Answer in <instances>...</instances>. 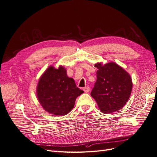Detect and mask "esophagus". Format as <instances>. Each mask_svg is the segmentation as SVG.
Masks as SVG:
<instances>
[{"label": "esophagus", "mask_w": 157, "mask_h": 157, "mask_svg": "<svg viewBox=\"0 0 157 157\" xmlns=\"http://www.w3.org/2000/svg\"><path fill=\"white\" fill-rule=\"evenodd\" d=\"M83 90L85 92H88L90 91V88L88 86H85L83 88Z\"/></svg>", "instance_id": "obj_1"}]
</instances>
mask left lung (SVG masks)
Returning <instances> with one entry per match:
<instances>
[{"label": "left lung", "instance_id": "obj_1", "mask_svg": "<svg viewBox=\"0 0 157 157\" xmlns=\"http://www.w3.org/2000/svg\"><path fill=\"white\" fill-rule=\"evenodd\" d=\"M97 80L91 92L99 109L110 113L123 108L132 90V79L128 72L118 64L97 63Z\"/></svg>", "mask_w": 157, "mask_h": 157}]
</instances>
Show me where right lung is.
<instances>
[{"mask_svg":"<svg viewBox=\"0 0 157 157\" xmlns=\"http://www.w3.org/2000/svg\"><path fill=\"white\" fill-rule=\"evenodd\" d=\"M84 92L78 88L73 78L68 77L62 65L49 66L39 79L36 95L40 104L50 114L63 116L74 106L76 98Z\"/></svg>","mask_w":157,"mask_h":157,"instance_id":"1","label":"right lung"}]
</instances>
